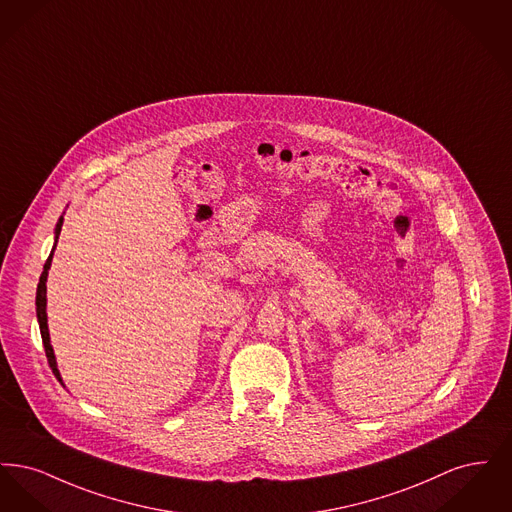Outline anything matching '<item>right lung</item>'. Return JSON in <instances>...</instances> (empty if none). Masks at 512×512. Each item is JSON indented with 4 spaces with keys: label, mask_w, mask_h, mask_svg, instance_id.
I'll return each mask as SVG.
<instances>
[{
    "label": "right lung",
    "mask_w": 512,
    "mask_h": 512,
    "mask_svg": "<svg viewBox=\"0 0 512 512\" xmlns=\"http://www.w3.org/2000/svg\"><path fill=\"white\" fill-rule=\"evenodd\" d=\"M61 226H63V217L59 219L57 226H55V244H53V249H51V253H49L48 261H46V265H44V272H42V276H40V284H38V292H36V313H38L40 334H42V341H44V349H46V357H48L49 366H51V370H53L55 378H57V380L61 382V386H63V380H61L59 368H57V363H55L53 347H51V343H49L48 313H46V301H48V299H46L48 270L49 267H51V259H53V251H55V245H57V238H59V234H61Z\"/></svg>",
    "instance_id": "add662e5"
}]
</instances>
